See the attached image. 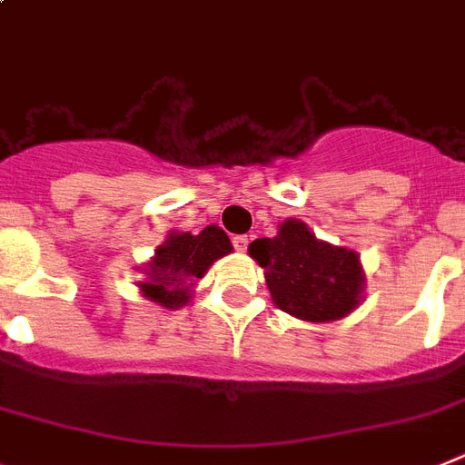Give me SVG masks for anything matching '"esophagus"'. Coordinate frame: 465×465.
<instances>
[{"label":"esophagus","instance_id":"34e87169","mask_svg":"<svg viewBox=\"0 0 465 465\" xmlns=\"http://www.w3.org/2000/svg\"><path fill=\"white\" fill-rule=\"evenodd\" d=\"M232 247H235V252L244 253V252H247V247H249V237L247 235L232 237Z\"/></svg>","mask_w":465,"mask_h":465}]
</instances>
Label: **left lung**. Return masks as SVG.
Masks as SVG:
<instances>
[{
	"label": "left lung",
	"instance_id": "obj_1",
	"mask_svg": "<svg viewBox=\"0 0 465 465\" xmlns=\"http://www.w3.org/2000/svg\"><path fill=\"white\" fill-rule=\"evenodd\" d=\"M249 256L265 271L277 308L305 322H334L362 301L360 256L317 240L303 221L287 218L275 237L253 240Z\"/></svg>",
	"mask_w": 465,
	"mask_h": 465
}]
</instances>
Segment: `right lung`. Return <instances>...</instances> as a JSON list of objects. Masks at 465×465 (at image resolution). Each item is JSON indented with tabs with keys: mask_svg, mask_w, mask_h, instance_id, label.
I'll use <instances>...</instances> for the list:
<instances>
[{
	"mask_svg": "<svg viewBox=\"0 0 465 465\" xmlns=\"http://www.w3.org/2000/svg\"><path fill=\"white\" fill-rule=\"evenodd\" d=\"M230 252L232 244L218 225H206L200 235L173 230L154 249L153 261L143 268L148 277L138 282V287L148 301L176 311L188 303L193 284L204 277L209 265Z\"/></svg>",
	"mask_w": 465,
	"mask_h": 465,
	"instance_id": "right-lung-1",
	"label": "right lung"
}]
</instances>
